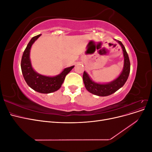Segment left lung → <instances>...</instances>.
<instances>
[{
	"mask_svg": "<svg viewBox=\"0 0 152 152\" xmlns=\"http://www.w3.org/2000/svg\"><path fill=\"white\" fill-rule=\"evenodd\" d=\"M118 42L121 45L124 56V66L123 71L116 80L111 83L107 84H100L92 81L87 73L84 72L83 74V81L86 89L91 93L99 96H107L114 93L122 87L127 81L130 73V61L124 45L121 41Z\"/></svg>",
	"mask_w": 152,
	"mask_h": 152,
	"instance_id": "left-lung-1",
	"label": "left lung"
}]
</instances>
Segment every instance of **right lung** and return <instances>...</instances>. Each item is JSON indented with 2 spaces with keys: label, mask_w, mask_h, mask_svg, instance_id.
Instances as JSON below:
<instances>
[{
  "label": "right lung",
  "mask_w": 152,
  "mask_h": 152,
  "mask_svg": "<svg viewBox=\"0 0 152 152\" xmlns=\"http://www.w3.org/2000/svg\"><path fill=\"white\" fill-rule=\"evenodd\" d=\"M41 34L32 37L27 45L23 54L21 68L24 79L31 89L40 93L48 94L56 91L60 88L66 75L74 67L72 66L65 68L60 74L53 77L41 75L36 73L31 67L30 60V51L32 44L37 39Z\"/></svg>",
  "instance_id": "right-lung-1"
}]
</instances>
